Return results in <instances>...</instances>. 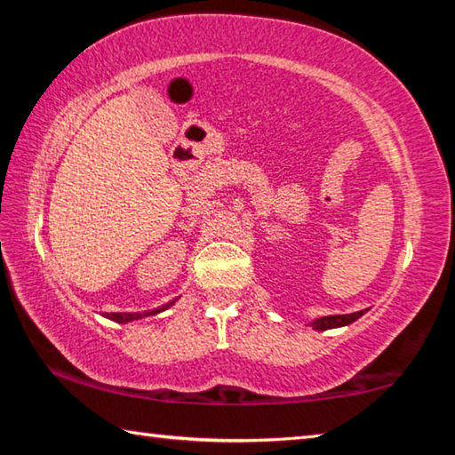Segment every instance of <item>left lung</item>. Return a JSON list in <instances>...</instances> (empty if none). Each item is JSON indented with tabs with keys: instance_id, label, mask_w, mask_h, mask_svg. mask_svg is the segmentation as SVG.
Listing matches in <instances>:
<instances>
[{
	"instance_id": "1",
	"label": "left lung",
	"mask_w": 455,
	"mask_h": 455,
	"mask_svg": "<svg viewBox=\"0 0 455 455\" xmlns=\"http://www.w3.org/2000/svg\"><path fill=\"white\" fill-rule=\"evenodd\" d=\"M363 311H357V313H349V315H327V317H319L311 321V327L317 329V331H327V329H337V327H345V325H351L353 321H357Z\"/></svg>"
}]
</instances>
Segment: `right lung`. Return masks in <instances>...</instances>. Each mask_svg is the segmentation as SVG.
Returning a JSON list of instances; mask_svg holds the SVG:
<instances>
[{"mask_svg":"<svg viewBox=\"0 0 455 455\" xmlns=\"http://www.w3.org/2000/svg\"><path fill=\"white\" fill-rule=\"evenodd\" d=\"M176 303V299L171 303H166L163 307H158V309H152V311H140V313H108L104 317H108L110 321H116L122 323V325H126L130 321H138V319H144V317H152V315H158L166 309H171V307Z\"/></svg>","mask_w":455,"mask_h":455,"instance_id":"add662e5","label":"right lung"}]
</instances>
